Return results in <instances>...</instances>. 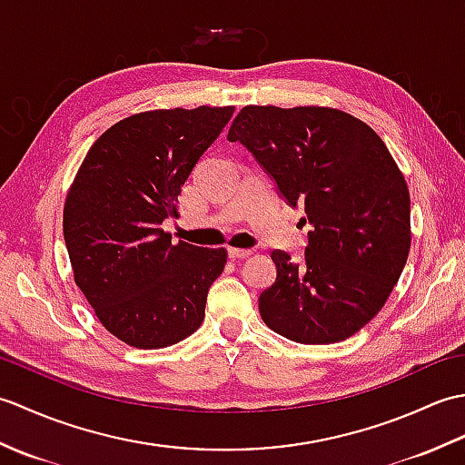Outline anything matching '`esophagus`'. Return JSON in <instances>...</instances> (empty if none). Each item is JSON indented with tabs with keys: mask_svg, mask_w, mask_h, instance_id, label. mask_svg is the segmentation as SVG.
<instances>
[{
	"mask_svg": "<svg viewBox=\"0 0 465 465\" xmlns=\"http://www.w3.org/2000/svg\"><path fill=\"white\" fill-rule=\"evenodd\" d=\"M227 255H230L232 260H243V258H250L252 250H242V248H230L227 250Z\"/></svg>",
	"mask_w": 465,
	"mask_h": 465,
	"instance_id": "34e87169",
	"label": "esophagus"
}]
</instances>
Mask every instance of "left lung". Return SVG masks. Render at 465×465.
<instances>
[{
  "mask_svg": "<svg viewBox=\"0 0 465 465\" xmlns=\"http://www.w3.org/2000/svg\"><path fill=\"white\" fill-rule=\"evenodd\" d=\"M227 140L312 225L302 262L272 252L262 320L298 343L348 340L383 308L410 253V192L388 147L358 117L315 105H245Z\"/></svg>",
  "mask_w": 465,
  "mask_h": 465,
  "instance_id": "1",
  "label": "left lung"
}]
</instances>
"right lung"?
<instances>
[{
	"label": "right lung",
	"mask_w": 465,
	"mask_h": 465,
	"mask_svg": "<svg viewBox=\"0 0 465 465\" xmlns=\"http://www.w3.org/2000/svg\"><path fill=\"white\" fill-rule=\"evenodd\" d=\"M235 107L155 110L100 135L69 187L64 240L77 288L104 328L142 350L200 328L223 248L172 243L162 230L177 195Z\"/></svg>",
	"instance_id": "obj_1"
}]
</instances>
